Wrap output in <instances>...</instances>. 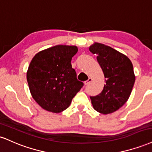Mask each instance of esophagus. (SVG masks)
I'll return each instance as SVG.
<instances>
[{"label": "esophagus", "mask_w": 152, "mask_h": 152, "mask_svg": "<svg viewBox=\"0 0 152 152\" xmlns=\"http://www.w3.org/2000/svg\"><path fill=\"white\" fill-rule=\"evenodd\" d=\"M92 81V79L91 77H89V79L87 80V81H85V85H89V84H90L91 82Z\"/></svg>", "instance_id": "1"}]
</instances>
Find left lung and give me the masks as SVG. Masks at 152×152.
Masks as SVG:
<instances>
[{
    "instance_id": "1",
    "label": "left lung",
    "mask_w": 152,
    "mask_h": 152,
    "mask_svg": "<svg viewBox=\"0 0 152 152\" xmlns=\"http://www.w3.org/2000/svg\"><path fill=\"white\" fill-rule=\"evenodd\" d=\"M89 49L97 55L106 83L100 94L90 97L91 102L97 112L111 114L122 107L131 94L135 82L133 65L127 56L104 44L94 42Z\"/></svg>"
}]
</instances>
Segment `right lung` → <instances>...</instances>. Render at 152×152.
<instances>
[{"label":"right lung","mask_w":152,"mask_h":152,"mask_svg":"<svg viewBox=\"0 0 152 152\" xmlns=\"http://www.w3.org/2000/svg\"><path fill=\"white\" fill-rule=\"evenodd\" d=\"M77 51V46L58 45L40 51L32 59L27 81L34 100L45 110H65L83 86L71 65Z\"/></svg>","instance_id":"obj_1"}]
</instances>
